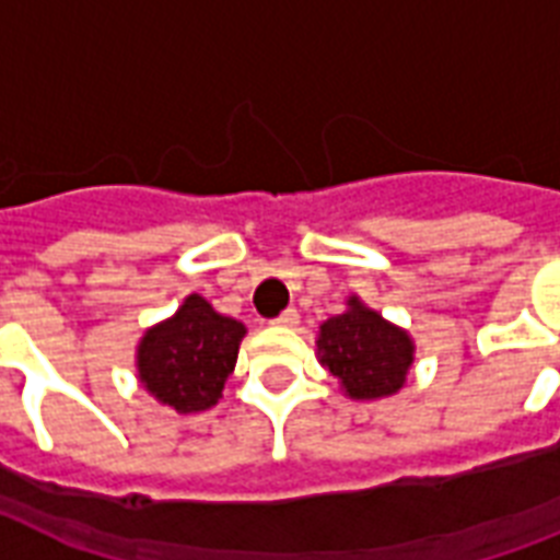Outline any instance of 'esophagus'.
Masks as SVG:
<instances>
[{
  "mask_svg": "<svg viewBox=\"0 0 560 560\" xmlns=\"http://www.w3.org/2000/svg\"><path fill=\"white\" fill-rule=\"evenodd\" d=\"M298 318H301V315H298V310H283L275 320H271V324H277V327H294V324H298Z\"/></svg>",
  "mask_w": 560,
  "mask_h": 560,
  "instance_id": "1",
  "label": "esophagus"
}]
</instances>
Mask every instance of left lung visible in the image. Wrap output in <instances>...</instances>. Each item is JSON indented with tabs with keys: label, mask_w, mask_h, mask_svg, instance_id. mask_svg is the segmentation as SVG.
Wrapping results in <instances>:
<instances>
[{
	"label": "left lung",
	"mask_w": 560,
	"mask_h": 560,
	"mask_svg": "<svg viewBox=\"0 0 560 560\" xmlns=\"http://www.w3.org/2000/svg\"><path fill=\"white\" fill-rule=\"evenodd\" d=\"M315 345L320 365L339 380L350 400L392 397L402 388L415 362L409 332L394 327L380 312L368 310L357 294L341 315L320 324Z\"/></svg>",
	"instance_id": "obj_1"
}]
</instances>
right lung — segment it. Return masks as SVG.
<instances>
[{"mask_svg":"<svg viewBox=\"0 0 560 560\" xmlns=\"http://www.w3.org/2000/svg\"><path fill=\"white\" fill-rule=\"evenodd\" d=\"M245 324L189 294L172 318L145 329L137 348L142 388L180 415L215 406L236 368Z\"/></svg>","mask_w":560,"mask_h":560,"instance_id":"right-lung-1","label":"right lung"}]
</instances>
